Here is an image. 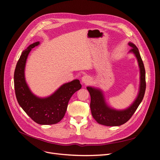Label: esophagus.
Listing matches in <instances>:
<instances>
[{
	"mask_svg": "<svg viewBox=\"0 0 160 160\" xmlns=\"http://www.w3.org/2000/svg\"><path fill=\"white\" fill-rule=\"evenodd\" d=\"M81 81L83 84L88 85L91 82V77L88 75H84V76L82 77Z\"/></svg>",
	"mask_w": 160,
	"mask_h": 160,
	"instance_id": "34e87169",
	"label": "esophagus"
}]
</instances>
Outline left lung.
<instances>
[{
	"mask_svg": "<svg viewBox=\"0 0 160 160\" xmlns=\"http://www.w3.org/2000/svg\"><path fill=\"white\" fill-rule=\"evenodd\" d=\"M128 45L132 47L129 53L136 57L139 68V88L136 98L130 106L125 109H116L111 108L105 101L103 91L94 87H87L91 96L90 108L93 118L98 123L106 126H119L126 123L138 109L143 100L146 91V71L138 47L133 42Z\"/></svg>",
	"mask_w": 160,
	"mask_h": 160,
	"instance_id": "1",
	"label": "left lung"
}]
</instances>
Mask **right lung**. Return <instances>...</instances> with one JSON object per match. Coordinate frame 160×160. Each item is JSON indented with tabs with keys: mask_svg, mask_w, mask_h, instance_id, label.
<instances>
[{
	"mask_svg": "<svg viewBox=\"0 0 160 160\" xmlns=\"http://www.w3.org/2000/svg\"><path fill=\"white\" fill-rule=\"evenodd\" d=\"M39 44L38 41L34 42L22 52L14 70V90L19 105L34 122L41 125H52L63 118L69 99L81 88V85L79 79H75L62 84L46 98L34 94L26 82L25 70L28 54Z\"/></svg>",
	"mask_w": 160,
	"mask_h": 160,
	"instance_id": "1",
	"label": "right lung"
}]
</instances>
